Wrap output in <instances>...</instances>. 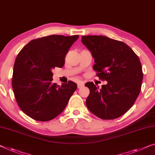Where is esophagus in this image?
Here are the masks:
<instances>
[{"mask_svg": "<svg viewBox=\"0 0 155 155\" xmlns=\"http://www.w3.org/2000/svg\"><path fill=\"white\" fill-rule=\"evenodd\" d=\"M77 86H78V88H81L82 87L84 86V83L82 82V81L78 82L77 84Z\"/></svg>", "mask_w": 155, "mask_h": 155, "instance_id": "1", "label": "esophagus"}]
</instances>
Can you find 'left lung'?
I'll list each match as a JSON object with an SVG mask.
<instances>
[{"instance_id":"8db88e82","label":"left lung","mask_w":155,"mask_h":155,"mask_svg":"<svg viewBox=\"0 0 155 155\" xmlns=\"http://www.w3.org/2000/svg\"><path fill=\"white\" fill-rule=\"evenodd\" d=\"M81 41L94 58L97 76L107 81L101 88L93 82L85 84L90 89L87 108L103 120L122 116L134 105L141 89L143 74L138 55L125 43L106 36H82Z\"/></svg>"}]
</instances>
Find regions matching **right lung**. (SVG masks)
I'll return each instance as SVG.
<instances>
[{
  "label": "right lung",
  "mask_w": 155,
  "mask_h": 155,
  "mask_svg": "<svg viewBox=\"0 0 155 155\" xmlns=\"http://www.w3.org/2000/svg\"><path fill=\"white\" fill-rule=\"evenodd\" d=\"M78 38L77 35L43 37L31 40L18 53L12 85L18 107L31 118L51 120L63 111L77 90L71 81L53 84L52 70L63 67L65 55Z\"/></svg>",
  "instance_id": "right-lung-1"
}]
</instances>
